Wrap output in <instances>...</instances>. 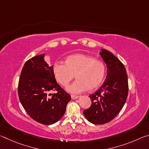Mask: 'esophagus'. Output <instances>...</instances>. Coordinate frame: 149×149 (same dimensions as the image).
<instances>
[{"label": "esophagus", "instance_id": "obj_1", "mask_svg": "<svg viewBox=\"0 0 149 149\" xmlns=\"http://www.w3.org/2000/svg\"><path fill=\"white\" fill-rule=\"evenodd\" d=\"M71 97L72 99H76L77 98H79V96L77 95H71Z\"/></svg>", "mask_w": 149, "mask_h": 149}]
</instances>
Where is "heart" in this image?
Listing matches in <instances>:
<instances>
[{
    "label": "heart",
    "mask_w": 149,
    "mask_h": 149,
    "mask_svg": "<svg viewBox=\"0 0 149 149\" xmlns=\"http://www.w3.org/2000/svg\"><path fill=\"white\" fill-rule=\"evenodd\" d=\"M53 72L63 86L68 85L75 75L77 80L68 86L66 90L72 94H79L88 88L94 90L101 85L106 75V67L102 61L94 57L75 54L68 57L65 63L55 62Z\"/></svg>",
    "instance_id": "obj_1"
}]
</instances>
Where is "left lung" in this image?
<instances>
[{
    "mask_svg": "<svg viewBox=\"0 0 149 149\" xmlns=\"http://www.w3.org/2000/svg\"><path fill=\"white\" fill-rule=\"evenodd\" d=\"M100 54L107 64V77L102 86L89 95L91 105L84 111L87 120L97 125L114 119L124 105L128 95L127 75L124 65L108 50L101 49Z\"/></svg>",
    "mask_w": 149,
    "mask_h": 149,
    "instance_id": "1",
    "label": "left lung"
}]
</instances>
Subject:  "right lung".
I'll return each mask as SVG.
<instances>
[{
    "instance_id": "add662e5",
    "label": "right lung",
    "mask_w": 149,
    "mask_h": 149,
    "mask_svg": "<svg viewBox=\"0 0 149 149\" xmlns=\"http://www.w3.org/2000/svg\"><path fill=\"white\" fill-rule=\"evenodd\" d=\"M44 56H34L25 63L17 91L20 102L32 119L51 125L64 114L71 96L58 84L53 67L49 66Z\"/></svg>"
}]
</instances>
